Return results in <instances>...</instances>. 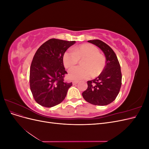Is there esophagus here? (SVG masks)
<instances>
[{"label": "esophagus", "mask_w": 149, "mask_h": 149, "mask_svg": "<svg viewBox=\"0 0 149 149\" xmlns=\"http://www.w3.org/2000/svg\"><path fill=\"white\" fill-rule=\"evenodd\" d=\"M79 83V81H76V80H74V81H73V84H78Z\"/></svg>", "instance_id": "1"}]
</instances>
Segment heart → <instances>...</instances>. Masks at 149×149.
<instances>
[{"instance_id": "b5f03b06", "label": "heart", "mask_w": 149, "mask_h": 149, "mask_svg": "<svg viewBox=\"0 0 149 149\" xmlns=\"http://www.w3.org/2000/svg\"><path fill=\"white\" fill-rule=\"evenodd\" d=\"M84 58L82 65L72 67L68 71L69 77L72 79H88L92 76L100 75L106 65V58L100 53L99 49L91 44H83L74 48V51H66L63 56L65 67L76 65L79 59Z\"/></svg>"}]
</instances>
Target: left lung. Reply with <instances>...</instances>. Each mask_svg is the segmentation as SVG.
<instances>
[{
  "label": "left lung",
  "instance_id": "1",
  "mask_svg": "<svg viewBox=\"0 0 149 149\" xmlns=\"http://www.w3.org/2000/svg\"><path fill=\"white\" fill-rule=\"evenodd\" d=\"M100 48L106 57V66L94 79L88 81V88L82 95L87 102L97 106H106L115 100L122 84L120 66L112 49L100 40L88 41Z\"/></svg>",
  "mask_w": 149,
  "mask_h": 149
}]
</instances>
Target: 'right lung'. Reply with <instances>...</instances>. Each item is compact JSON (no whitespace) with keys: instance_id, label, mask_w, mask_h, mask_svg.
<instances>
[{"instance_id":"1","label":"right lung","mask_w":149,"mask_h":149,"mask_svg":"<svg viewBox=\"0 0 149 149\" xmlns=\"http://www.w3.org/2000/svg\"><path fill=\"white\" fill-rule=\"evenodd\" d=\"M75 41L52 38L39 47L30 70V86L35 101L52 107L65 100L72 83L64 81L67 73L63 56Z\"/></svg>"}]
</instances>
